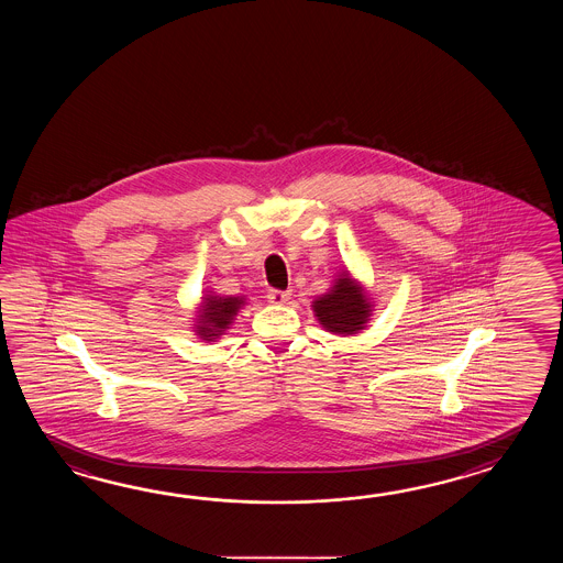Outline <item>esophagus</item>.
I'll use <instances>...</instances> for the list:
<instances>
[{
	"instance_id": "obj_1",
	"label": "esophagus",
	"mask_w": 563,
	"mask_h": 563,
	"mask_svg": "<svg viewBox=\"0 0 563 563\" xmlns=\"http://www.w3.org/2000/svg\"><path fill=\"white\" fill-rule=\"evenodd\" d=\"M289 291H282V289H269L267 291V299H269V303H276V306H284L287 303V299H289Z\"/></svg>"
}]
</instances>
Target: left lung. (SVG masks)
I'll return each mask as SVG.
<instances>
[{"label":"left lung","mask_w":563,"mask_h":563,"mask_svg":"<svg viewBox=\"0 0 563 563\" xmlns=\"http://www.w3.org/2000/svg\"><path fill=\"white\" fill-rule=\"evenodd\" d=\"M316 318L332 334H356L364 330L371 318V301L364 296V289L352 279L342 276L335 279V286L311 303Z\"/></svg>","instance_id":"1"}]
</instances>
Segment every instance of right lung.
I'll return each instance as SVG.
<instances>
[{"label": "right lung", "instance_id": "1", "mask_svg": "<svg viewBox=\"0 0 563 563\" xmlns=\"http://www.w3.org/2000/svg\"><path fill=\"white\" fill-rule=\"evenodd\" d=\"M243 298H231V296H205L203 306L199 310V322L195 323V332L205 342H216L219 335L228 330L233 318L238 316Z\"/></svg>", "mask_w": 563, "mask_h": 563}]
</instances>
